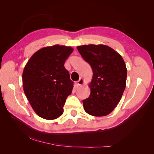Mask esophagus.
I'll return each mask as SVG.
<instances>
[{
  "instance_id": "esophagus-1",
  "label": "esophagus",
  "mask_w": 154,
  "mask_h": 154,
  "mask_svg": "<svg viewBox=\"0 0 154 154\" xmlns=\"http://www.w3.org/2000/svg\"><path fill=\"white\" fill-rule=\"evenodd\" d=\"M83 83H84V80H83V78H80V80H79L78 82H77V85L78 86H80V85H82Z\"/></svg>"
}]
</instances>
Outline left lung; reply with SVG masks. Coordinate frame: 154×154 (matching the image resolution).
<instances>
[{
	"mask_svg": "<svg viewBox=\"0 0 154 154\" xmlns=\"http://www.w3.org/2000/svg\"><path fill=\"white\" fill-rule=\"evenodd\" d=\"M77 49L93 71L91 94L83 100V108L93 116L108 115L118 104L126 87L127 69L124 60L116 51L103 44L83 45Z\"/></svg>",
	"mask_w": 154,
	"mask_h": 154,
	"instance_id": "1",
	"label": "left lung"
}]
</instances>
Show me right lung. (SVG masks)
Here are the masks:
<instances>
[{"mask_svg":"<svg viewBox=\"0 0 154 154\" xmlns=\"http://www.w3.org/2000/svg\"><path fill=\"white\" fill-rule=\"evenodd\" d=\"M73 51L71 47L54 45L32 54L22 74L23 88L36 114L45 119H57L71 94L73 82L64 63Z\"/></svg>","mask_w":154,"mask_h":154,"instance_id":"right-lung-1","label":"right lung"}]
</instances>
